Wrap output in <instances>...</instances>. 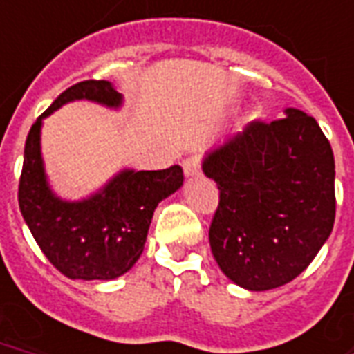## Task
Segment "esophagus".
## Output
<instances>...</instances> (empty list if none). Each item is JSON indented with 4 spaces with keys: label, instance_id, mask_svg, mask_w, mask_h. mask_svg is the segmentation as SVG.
Segmentation results:
<instances>
[{
    "label": "esophagus",
    "instance_id": "34e87169",
    "mask_svg": "<svg viewBox=\"0 0 354 354\" xmlns=\"http://www.w3.org/2000/svg\"><path fill=\"white\" fill-rule=\"evenodd\" d=\"M183 172H185V176H198L202 172V165H201V158H196V156H191L183 161Z\"/></svg>",
    "mask_w": 354,
    "mask_h": 354
}]
</instances>
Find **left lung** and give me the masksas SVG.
I'll return each mask as SVG.
<instances>
[{"instance_id":"1","label":"left lung","mask_w":354,"mask_h":354,"mask_svg":"<svg viewBox=\"0 0 354 354\" xmlns=\"http://www.w3.org/2000/svg\"><path fill=\"white\" fill-rule=\"evenodd\" d=\"M219 189L209 247L221 271L250 291L280 288L310 266L334 226V153L314 117L250 122L207 153Z\"/></svg>"}]
</instances>
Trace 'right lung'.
I'll return each instance as SVG.
<instances>
[{
    "instance_id": "right-lung-1",
    "label": "right lung",
    "mask_w": 354,
    "mask_h": 354,
    "mask_svg": "<svg viewBox=\"0 0 354 354\" xmlns=\"http://www.w3.org/2000/svg\"><path fill=\"white\" fill-rule=\"evenodd\" d=\"M118 107L122 96L109 81L87 80L66 88L29 129L18 202L35 241L51 266L72 280H111L129 271L145 249L153 209L183 183V171H124L100 193L64 202L48 187L40 158L42 118L72 100Z\"/></svg>"
}]
</instances>
